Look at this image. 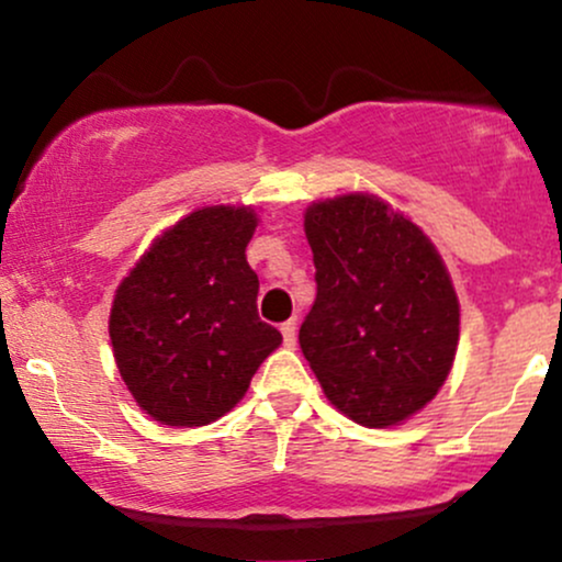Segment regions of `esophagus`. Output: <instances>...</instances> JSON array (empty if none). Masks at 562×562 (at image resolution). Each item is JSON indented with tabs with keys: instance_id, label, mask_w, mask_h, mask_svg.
I'll return each mask as SVG.
<instances>
[{
	"instance_id": "obj_1",
	"label": "esophagus",
	"mask_w": 562,
	"mask_h": 562,
	"mask_svg": "<svg viewBox=\"0 0 562 562\" xmlns=\"http://www.w3.org/2000/svg\"><path fill=\"white\" fill-rule=\"evenodd\" d=\"M280 330H282V340H285V346L293 348L295 346V330H299V327H295V319H288L285 325L280 327Z\"/></svg>"
}]
</instances>
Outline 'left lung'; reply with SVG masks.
I'll list each match as a JSON object with an SVG mask.
<instances>
[{
  "instance_id": "left-lung-1",
  "label": "left lung",
  "mask_w": 562,
  "mask_h": 562,
  "mask_svg": "<svg viewBox=\"0 0 562 562\" xmlns=\"http://www.w3.org/2000/svg\"><path fill=\"white\" fill-rule=\"evenodd\" d=\"M317 299L299 344L348 420L389 428L436 396L454 364L460 301L430 237L385 200L351 192L303 214Z\"/></svg>"
}]
</instances>
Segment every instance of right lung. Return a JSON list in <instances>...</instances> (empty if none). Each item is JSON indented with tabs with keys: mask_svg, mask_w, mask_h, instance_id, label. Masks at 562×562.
<instances>
[{
	"mask_svg": "<svg viewBox=\"0 0 562 562\" xmlns=\"http://www.w3.org/2000/svg\"><path fill=\"white\" fill-rule=\"evenodd\" d=\"M259 216L250 205H205L153 240L111 306L115 367L153 420L198 428L248 391L282 344L259 319V277L245 259Z\"/></svg>",
	"mask_w": 562,
	"mask_h": 562,
	"instance_id": "obj_1",
	"label": "right lung"
}]
</instances>
